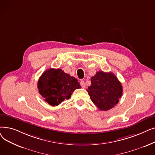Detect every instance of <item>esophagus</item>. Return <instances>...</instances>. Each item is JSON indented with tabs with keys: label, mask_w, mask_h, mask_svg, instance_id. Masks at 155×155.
Segmentation results:
<instances>
[{
	"label": "esophagus",
	"mask_w": 155,
	"mask_h": 155,
	"mask_svg": "<svg viewBox=\"0 0 155 155\" xmlns=\"http://www.w3.org/2000/svg\"><path fill=\"white\" fill-rule=\"evenodd\" d=\"M80 85L82 86V88H85V82H84V81H82V80L81 81V82H80Z\"/></svg>",
	"instance_id": "34e87169"
}]
</instances>
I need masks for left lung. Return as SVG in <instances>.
<instances>
[{"label":"left lung","instance_id":"8db88e82","mask_svg":"<svg viewBox=\"0 0 155 155\" xmlns=\"http://www.w3.org/2000/svg\"><path fill=\"white\" fill-rule=\"evenodd\" d=\"M87 91L96 107L105 111L118 103L123 94V87L114 73L99 71L91 78V85Z\"/></svg>","mask_w":155,"mask_h":155}]
</instances>
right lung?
Segmentation results:
<instances>
[{
  "instance_id": "right-lung-1",
  "label": "right lung",
  "mask_w": 155,
  "mask_h": 155,
  "mask_svg": "<svg viewBox=\"0 0 155 155\" xmlns=\"http://www.w3.org/2000/svg\"><path fill=\"white\" fill-rule=\"evenodd\" d=\"M38 88L46 102L52 106H56L64 99H70L72 92L81 86L77 79L61 69L50 68L39 77Z\"/></svg>"
}]
</instances>
